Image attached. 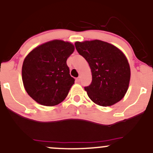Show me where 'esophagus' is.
Listing matches in <instances>:
<instances>
[{
  "instance_id": "esophagus-1",
  "label": "esophagus",
  "mask_w": 153,
  "mask_h": 153,
  "mask_svg": "<svg viewBox=\"0 0 153 153\" xmlns=\"http://www.w3.org/2000/svg\"><path fill=\"white\" fill-rule=\"evenodd\" d=\"M77 80H78V82H80V76H79L78 78H77Z\"/></svg>"
}]
</instances>
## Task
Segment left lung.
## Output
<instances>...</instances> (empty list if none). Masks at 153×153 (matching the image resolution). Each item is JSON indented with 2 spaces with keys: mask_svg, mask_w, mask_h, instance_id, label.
Returning a JSON list of instances; mask_svg holds the SVG:
<instances>
[{
  "mask_svg": "<svg viewBox=\"0 0 153 153\" xmlns=\"http://www.w3.org/2000/svg\"><path fill=\"white\" fill-rule=\"evenodd\" d=\"M75 45L91 68L92 82L85 91L91 101L101 106L121 101L129 88L131 76L125 54L114 45L99 39L76 42Z\"/></svg>",
  "mask_w": 153,
  "mask_h": 153,
  "instance_id": "8db88e82",
  "label": "left lung"
}]
</instances>
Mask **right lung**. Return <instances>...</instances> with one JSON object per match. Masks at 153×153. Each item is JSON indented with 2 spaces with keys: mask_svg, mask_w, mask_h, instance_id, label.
<instances>
[{
  "mask_svg": "<svg viewBox=\"0 0 153 153\" xmlns=\"http://www.w3.org/2000/svg\"><path fill=\"white\" fill-rule=\"evenodd\" d=\"M74 50L71 42L54 39L39 45L26 55L22 65L23 83L36 102L53 106L67 97L75 79L70 75L66 61Z\"/></svg>",
  "mask_w": 153,
  "mask_h": 153,
  "instance_id": "obj_1",
  "label": "right lung"
}]
</instances>
